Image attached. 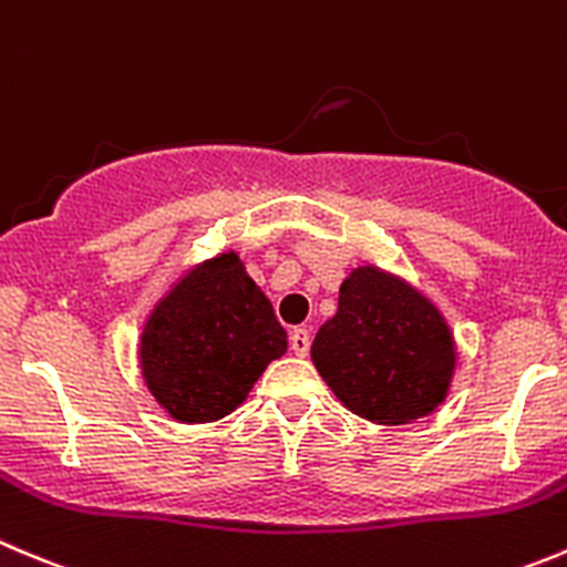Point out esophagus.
<instances>
[{
  "label": "esophagus",
  "instance_id": "esophagus-1",
  "mask_svg": "<svg viewBox=\"0 0 567 567\" xmlns=\"http://www.w3.org/2000/svg\"><path fill=\"white\" fill-rule=\"evenodd\" d=\"M290 351L299 357H305L307 351H310V332L301 327H296L293 332H290Z\"/></svg>",
  "mask_w": 567,
  "mask_h": 567
}]
</instances>
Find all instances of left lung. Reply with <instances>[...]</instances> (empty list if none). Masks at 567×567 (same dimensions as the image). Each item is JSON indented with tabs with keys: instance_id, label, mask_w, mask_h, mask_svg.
I'll list each match as a JSON object with an SVG mask.
<instances>
[{
	"instance_id": "8db88e82",
	"label": "left lung",
	"mask_w": 567,
	"mask_h": 567,
	"mask_svg": "<svg viewBox=\"0 0 567 567\" xmlns=\"http://www.w3.org/2000/svg\"><path fill=\"white\" fill-rule=\"evenodd\" d=\"M310 357L346 410L388 426L435 412L457 368L441 310L377 266L351 268L338 312L318 329Z\"/></svg>"
}]
</instances>
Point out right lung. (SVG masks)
Listing matches in <instances>:
<instances>
[{"label": "right lung", "mask_w": 567, "mask_h": 567, "mask_svg": "<svg viewBox=\"0 0 567 567\" xmlns=\"http://www.w3.org/2000/svg\"><path fill=\"white\" fill-rule=\"evenodd\" d=\"M288 351L274 316L238 251L199 262L150 312L137 343L141 373L157 404L179 423L229 415Z\"/></svg>", "instance_id": "1"}]
</instances>
